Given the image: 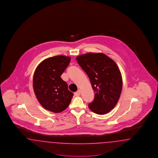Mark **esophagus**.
<instances>
[{
  "label": "esophagus",
  "instance_id": "1",
  "mask_svg": "<svg viewBox=\"0 0 158 158\" xmlns=\"http://www.w3.org/2000/svg\"><path fill=\"white\" fill-rule=\"evenodd\" d=\"M75 95L76 96H80V95H81V90H78L77 92H76L75 93Z\"/></svg>",
  "mask_w": 158,
  "mask_h": 158
}]
</instances>
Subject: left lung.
Instances as JSON below:
<instances>
[{
    "label": "left lung",
    "mask_w": 158,
    "mask_h": 158,
    "mask_svg": "<svg viewBox=\"0 0 158 158\" xmlns=\"http://www.w3.org/2000/svg\"><path fill=\"white\" fill-rule=\"evenodd\" d=\"M77 63L88 75L95 93L89 104L95 114H103L114 108L120 98L122 78L116 63L102 53H88L76 57Z\"/></svg>",
    "instance_id": "8db88e82"
}]
</instances>
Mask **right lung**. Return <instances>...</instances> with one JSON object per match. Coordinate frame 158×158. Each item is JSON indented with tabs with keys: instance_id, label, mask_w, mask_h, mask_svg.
<instances>
[{
	"instance_id": "1",
	"label": "right lung",
	"mask_w": 158,
	"mask_h": 158,
	"mask_svg": "<svg viewBox=\"0 0 158 158\" xmlns=\"http://www.w3.org/2000/svg\"><path fill=\"white\" fill-rule=\"evenodd\" d=\"M70 57L59 55L46 59L34 73L33 86L38 101L54 113L65 110L73 96L60 76L69 65Z\"/></svg>"
}]
</instances>
